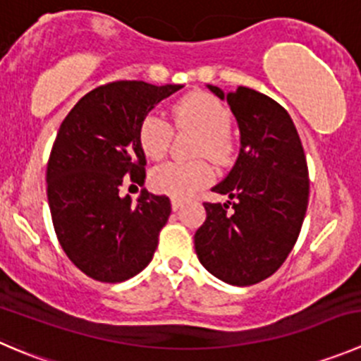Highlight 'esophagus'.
I'll return each instance as SVG.
<instances>
[{
    "label": "esophagus",
    "mask_w": 361,
    "mask_h": 361,
    "mask_svg": "<svg viewBox=\"0 0 361 361\" xmlns=\"http://www.w3.org/2000/svg\"><path fill=\"white\" fill-rule=\"evenodd\" d=\"M181 206H183V201H181V199H171V208H173L174 212H178Z\"/></svg>",
    "instance_id": "obj_1"
}]
</instances>
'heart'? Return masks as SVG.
Returning <instances> with one entry per match:
<instances>
[{"mask_svg": "<svg viewBox=\"0 0 361 361\" xmlns=\"http://www.w3.org/2000/svg\"><path fill=\"white\" fill-rule=\"evenodd\" d=\"M176 123L199 132L201 139L195 155H206L215 162L227 160L231 152V113L222 102L208 93H192L174 106ZM139 145L148 159H162L173 139V127L160 114L149 113L139 123ZM215 178L212 166L204 160L159 164L149 171V187L159 194L183 199L209 185Z\"/></svg>", "mask_w": 361, "mask_h": 361, "instance_id": "1", "label": "heart"}]
</instances>
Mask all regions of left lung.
<instances>
[{
  "mask_svg": "<svg viewBox=\"0 0 361 361\" xmlns=\"http://www.w3.org/2000/svg\"><path fill=\"white\" fill-rule=\"evenodd\" d=\"M206 87L229 104L240 128V153L212 188L229 201L204 202L195 254L209 274L243 288L274 275L295 247L309 204V169L295 123L281 104L245 86L229 93Z\"/></svg>",
  "mask_w": 361,
  "mask_h": 361,
  "instance_id": "8db88e82",
  "label": "left lung"
}]
</instances>
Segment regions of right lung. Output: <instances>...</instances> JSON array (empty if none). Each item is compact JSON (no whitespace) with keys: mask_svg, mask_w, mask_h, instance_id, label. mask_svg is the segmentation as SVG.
Masks as SVG:
<instances>
[{"mask_svg":"<svg viewBox=\"0 0 361 361\" xmlns=\"http://www.w3.org/2000/svg\"><path fill=\"white\" fill-rule=\"evenodd\" d=\"M181 87L109 82L86 93L59 127L47 164L49 208L63 250L87 277L116 284L153 259L169 197L141 190L132 202L120 188L145 183L139 123Z\"/></svg>","mask_w":361,"mask_h":361,"instance_id":"add662e5","label":"right lung"}]
</instances>
